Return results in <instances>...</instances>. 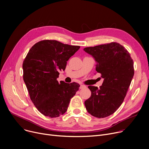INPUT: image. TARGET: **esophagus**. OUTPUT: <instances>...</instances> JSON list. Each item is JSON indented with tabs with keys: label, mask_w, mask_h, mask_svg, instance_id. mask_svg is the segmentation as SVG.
<instances>
[{
	"label": "esophagus",
	"mask_w": 149,
	"mask_h": 149,
	"mask_svg": "<svg viewBox=\"0 0 149 149\" xmlns=\"http://www.w3.org/2000/svg\"><path fill=\"white\" fill-rule=\"evenodd\" d=\"M86 87V86H84V85H83V84H80V89H83V88H85Z\"/></svg>",
	"instance_id": "34e87169"
}]
</instances>
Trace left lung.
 Returning <instances> with one entry per match:
<instances>
[{
    "mask_svg": "<svg viewBox=\"0 0 149 149\" xmlns=\"http://www.w3.org/2000/svg\"><path fill=\"white\" fill-rule=\"evenodd\" d=\"M84 51L94 58L96 71L104 79L99 89L88 86L91 96L84 101L86 109L93 116L105 118L123 103L134 75V61L127 50L116 42L87 47Z\"/></svg>",
    "mask_w": 149,
    "mask_h": 149,
    "instance_id": "obj_1",
    "label": "left lung"
}]
</instances>
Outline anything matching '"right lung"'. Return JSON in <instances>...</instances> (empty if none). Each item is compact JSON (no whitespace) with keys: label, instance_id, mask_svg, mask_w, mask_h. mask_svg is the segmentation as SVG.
<instances>
[{"label":"right lung","instance_id":"add662e5","mask_svg":"<svg viewBox=\"0 0 149 149\" xmlns=\"http://www.w3.org/2000/svg\"><path fill=\"white\" fill-rule=\"evenodd\" d=\"M80 48L44 40L31 47L23 61V78L30 98L45 116L56 118L64 114L79 90V83H58L57 79L60 70H65L67 61Z\"/></svg>","mask_w":149,"mask_h":149}]
</instances>
